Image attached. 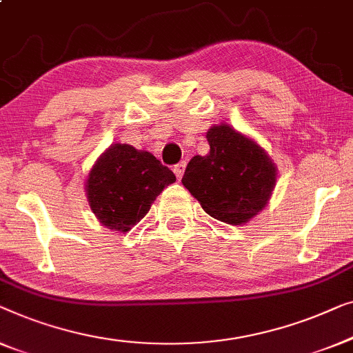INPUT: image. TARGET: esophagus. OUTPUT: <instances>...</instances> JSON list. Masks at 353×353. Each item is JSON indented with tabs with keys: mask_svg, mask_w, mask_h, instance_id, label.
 <instances>
[{
	"mask_svg": "<svg viewBox=\"0 0 353 353\" xmlns=\"http://www.w3.org/2000/svg\"><path fill=\"white\" fill-rule=\"evenodd\" d=\"M185 166H187V163H185V161L177 163V165L174 166V174H176V177H177V179H182L183 172H185Z\"/></svg>",
	"mask_w": 353,
	"mask_h": 353,
	"instance_id": "34e87169",
	"label": "esophagus"
}]
</instances>
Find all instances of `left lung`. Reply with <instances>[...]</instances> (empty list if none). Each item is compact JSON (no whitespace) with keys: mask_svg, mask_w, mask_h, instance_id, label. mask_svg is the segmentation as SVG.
<instances>
[{"mask_svg":"<svg viewBox=\"0 0 353 353\" xmlns=\"http://www.w3.org/2000/svg\"><path fill=\"white\" fill-rule=\"evenodd\" d=\"M210 153L195 155L182 177L183 187L217 221L240 225L270 200L276 166L265 150L228 125L206 134Z\"/></svg>","mask_w":353,"mask_h":353,"instance_id":"8db88e82","label":"left lung"}]
</instances>
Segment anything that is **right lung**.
Segmentation results:
<instances>
[{
    "mask_svg": "<svg viewBox=\"0 0 353 353\" xmlns=\"http://www.w3.org/2000/svg\"><path fill=\"white\" fill-rule=\"evenodd\" d=\"M174 181V172L152 153L128 143H113L89 171L86 195L102 225L125 233L147 214L163 188Z\"/></svg>",
    "mask_w": 353,
    "mask_h": 353,
    "instance_id": "obj_1",
    "label": "right lung"
}]
</instances>
